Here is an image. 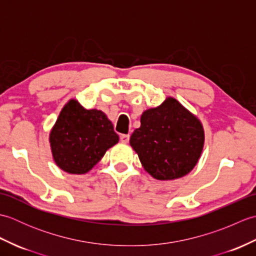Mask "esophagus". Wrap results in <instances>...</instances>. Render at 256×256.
I'll list each match as a JSON object with an SVG mask.
<instances>
[{
  "label": "esophagus",
  "instance_id": "obj_1",
  "mask_svg": "<svg viewBox=\"0 0 256 256\" xmlns=\"http://www.w3.org/2000/svg\"><path fill=\"white\" fill-rule=\"evenodd\" d=\"M120 140H121L122 143H128L130 135L128 134H122L121 136H120Z\"/></svg>",
  "mask_w": 256,
  "mask_h": 256
}]
</instances>
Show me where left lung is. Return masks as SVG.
<instances>
[{"instance_id":"left-lung-1","label":"left lung","mask_w":256,"mask_h":256,"mask_svg":"<svg viewBox=\"0 0 256 256\" xmlns=\"http://www.w3.org/2000/svg\"><path fill=\"white\" fill-rule=\"evenodd\" d=\"M204 142L199 120L174 98L143 112L140 126L130 138L144 170L158 180H172L192 172Z\"/></svg>"}]
</instances>
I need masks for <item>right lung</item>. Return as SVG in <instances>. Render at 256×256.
<instances>
[{"mask_svg": "<svg viewBox=\"0 0 256 256\" xmlns=\"http://www.w3.org/2000/svg\"><path fill=\"white\" fill-rule=\"evenodd\" d=\"M50 142L54 160L62 170L86 174L118 142V135L102 111L86 110L70 100L54 125Z\"/></svg>", "mask_w": 256, "mask_h": 256, "instance_id": "add662e5", "label": "right lung"}]
</instances>
